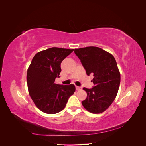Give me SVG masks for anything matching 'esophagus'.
Here are the masks:
<instances>
[{
  "instance_id": "esophagus-1",
  "label": "esophagus",
  "mask_w": 146,
  "mask_h": 146,
  "mask_svg": "<svg viewBox=\"0 0 146 146\" xmlns=\"http://www.w3.org/2000/svg\"><path fill=\"white\" fill-rule=\"evenodd\" d=\"M76 88L77 91H79L82 89V88L80 86H76Z\"/></svg>"
}]
</instances>
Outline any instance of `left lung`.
I'll return each mask as SVG.
<instances>
[{"label": "left lung", "mask_w": 146, "mask_h": 146, "mask_svg": "<svg viewBox=\"0 0 146 146\" xmlns=\"http://www.w3.org/2000/svg\"><path fill=\"white\" fill-rule=\"evenodd\" d=\"M88 76L92 74L94 86L83 88L87 97L82 104L87 111L99 114L107 110L115 99L121 82V75L114 56L98 47L74 50Z\"/></svg>", "instance_id": "obj_1"}]
</instances>
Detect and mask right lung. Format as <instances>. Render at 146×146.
Listing matches in <instances>:
<instances>
[{"mask_svg": "<svg viewBox=\"0 0 146 146\" xmlns=\"http://www.w3.org/2000/svg\"><path fill=\"white\" fill-rule=\"evenodd\" d=\"M74 49L52 47L34 56L27 70V82L29 94L41 111L56 114L64 108L76 87L73 84H56L60 77L61 63Z\"/></svg>", "mask_w": 146, "mask_h": 146, "instance_id": "add662e5", "label": "right lung"}]
</instances>
